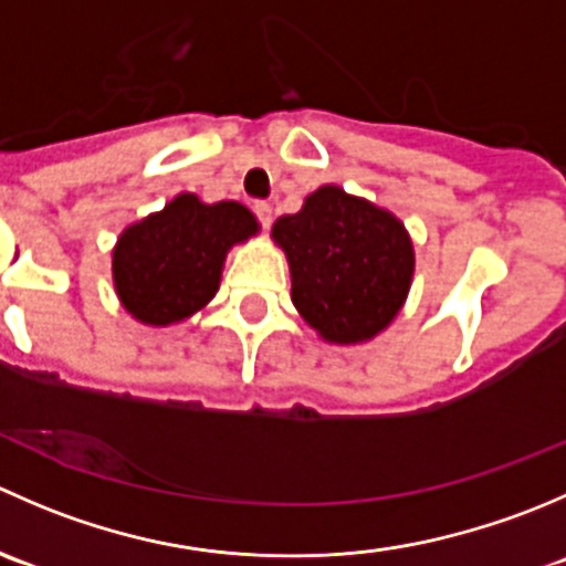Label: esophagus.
Here are the masks:
<instances>
[{
  "mask_svg": "<svg viewBox=\"0 0 566 566\" xmlns=\"http://www.w3.org/2000/svg\"><path fill=\"white\" fill-rule=\"evenodd\" d=\"M251 210H254V216H256V221H260L262 227H271V219H273V208L268 202H254L251 205Z\"/></svg>",
  "mask_w": 566,
  "mask_h": 566,
  "instance_id": "34e87169",
  "label": "esophagus"
}]
</instances>
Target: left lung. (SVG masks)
<instances>
[{
    "instance_id": "8db88e82",
    "label": "left lung",
    "mask_w": 566,
    "mask_h": 566,
    "mask_svg": "<svg viewBox=\"0 0 566 566\" xmlns=\"http://www.w3.org/2000/svg\"><path fill=\"white\" fill-rule=\"evenodd\" d=\"M293 276V304L328 342L350 345L384 331L413 276V247L386 210L323 186L273 224Z\"/></svg>"
}]
</instances>
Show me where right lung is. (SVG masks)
<instances>
[{"mask_svg":"<svg viewBox=\"0 0 566 566\" xmlns=\"http://www.w3.org/2000/svg\"><path fill=\"white\" fill-rule=\"evenodd\" d=\"M254 232L256 221L243 205H202L180 193L119 235L112 262L119 301L142 323L186 319L216 295L232 243Z\"/></svg>","mask_w":566,"mask_h":566,"instance_id":"1","label":"right lung"}]
</instances>
